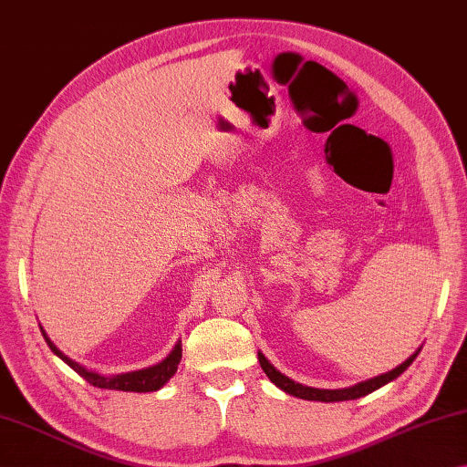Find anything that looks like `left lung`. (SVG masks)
I'll return each mask as SVG.
<instances>
[{"label": "left lung", "mask_w": 467, "mask_h": 467, "mask_svg": "<svg viewBox=\"0 0 467 467\" xmlns=\"http://www.w3.org/2000/svg\"><path fill=\"white\" fill-rule=\"evenodd\" d=\"M415 357H418V353L409 357L405 363H400L399 368H394L392 371H389V374L371 378V379H368V382H361V384L350 386V389H342V390H321V389H311V386H303V384L294 382V379H290L288 376L279 374V371L274 368V365H271L267 358H265L263 353H258V363H261L263 371H265V374H267V378L271 379V382H274L275 386H279V389L285 390L288 394H292V397H298V399H305V400H321V403H332V400L358 399V397H365V394L378 390L379 386L389 384L390 379L399 378L400 374H403V371L409 368V365L413 363Z\"/></svg>", "instance_id": "8db88e82"}]
</instances>
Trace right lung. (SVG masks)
Listing matches in <instances>:
<instances>
[{
	"label": "right lung",
	"instance_id": "1",
	"mask_svg": "<svg viewBox=\"0 0 467 467\" xmlns=\"http://www.w3.org/2000/svg\"><path fill=\"white\" fill-rule=\"evenodd\" d=\"M46 336V332H43ZM46 342L47 347L54 350L56 355H58L64 363L70 365L78 376L88 379L89 384L98 386V389H110V390H125V392H152V390H159L162 389L164 384L169 382L173 374L177 371V365L182 361V344H177L173 348V353H171L164 361H161L159 365H152V368L148 369H140V371H131V374H120V376H112V378H104L99 374H93V371H88L83 368V365L75 363L73 358H68L67 355H62L58 348H56V344L47 338L46 336Z\"/></svg>",
	"mask_w": 467,
	"mask_h": 467
}]
</instances>
